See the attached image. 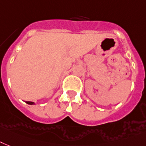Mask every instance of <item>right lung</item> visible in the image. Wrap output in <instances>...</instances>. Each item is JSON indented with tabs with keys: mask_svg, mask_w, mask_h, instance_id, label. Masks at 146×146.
Wrapping results in <instances>:
<instances>
[{
	"mask_svg": "<svg viewBox=\"0 0 146 146\" xmlns=\"http://www.w3.org/2000/svg\"><path fill=\"white\" fill-rule=\"evenodd\" d=\"M26 104H29V105H34V102H31V101H26Z\"/></svg>",
	"mask_w": 146,
	"mask_h": 146,
	"instance_id": "add662e5",
	"label": "right lung"
}]
</instances>
